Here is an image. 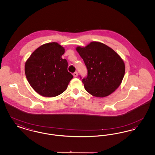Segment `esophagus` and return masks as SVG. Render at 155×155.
<instances>
[{"label": "esophagus", "instance_id": "esophagus-1", "mask_svg": "<svg viewBox=\"0 0 155 155\" xmlns=\"http://www.w3.org/2000/svg\"><path fill=\"white\" fill-rule=\"evenodd\" d=\"M73 75L74 76V77H77L78 76V73L76 71V72H74L73 73Z\"/></svg>", "mask_w": 155, "mask_h": 155}]
</instances>
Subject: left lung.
<instances>
[{
	"label": "left lung",
	"mask_w": 155,
	"mask_h": 155,
	"mask_svg": "<svg viewBox=\"0 0 155 155\" xmlns=\"http://www.w3.org/2000/svg\"><path fill=\"white\" fill-rule=\"evenodd\" d=\"M76 49L87 67V75L82 81L88 92L96 97H104L118 88L124 76L125 65L116 52L97 42Z\"/></svg>",
	"instance_id": "8db88e82"
}]
</instances>
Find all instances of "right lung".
<instances>
[{"instance_id":"right-lung-1","label":"right lung","mask_w":155,"mask_h":155,"mask_svg":"<svg viewBox=\"0 0 155 155\" xmlns=\"http://www.w3.org/2000/svg\"><path fill=\"white\" fill-rule=\"evenodd\" d=\"M64 49L56 42L43 45L30 56L25 64V73L31 87L45 97H54L67 88L73 75L67 70Z\"/></svg>"}]
</instances>
